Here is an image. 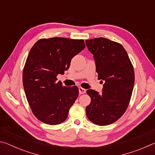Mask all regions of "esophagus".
Returning <instances> with one entry per match:
<instances>
[{"label":"esophagus","instance_id":"34e87169","mask_svg":"<svg viewBox=\"0 0 155 155\" xmlns=\"http://www.w3.org/2000/svg\"><path fill=\"white\" fill-rule=\"evenodd\" d=\"M78 90H79V94H85L86 92V90L85 89H84L83 87H80L79 88H78Z\"/></svg>","mask_w":155,"mask_h":155}]
</instances>
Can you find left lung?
Wrapping results in <instances>:
<instances>
[{
    "mask_svg": "<svg viewBox=\"0 0 155 155\" xmlns=\"http://www.w3.org/2000/svg\"><path fill=\"white\" fill-rule=\"evenodd\" d=\"M95 60L98 79L105 81L103 92L88 90L91 103L86 107L88 119L106 126L116 122L127 110L135 82L134 69L121 44L104 38L86 40Z\"/></svg>",
    "mask_w": 155,
    "mask_h": 155,
    "instance_id": "obj_1",
    "label": "left lung"
}]
</instances>
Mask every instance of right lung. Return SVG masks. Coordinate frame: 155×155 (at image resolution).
I'll return each instance as SVG.
<instances>
[{"label":"right lung","mask_w":155,"mask_h":155,"mask_svg":"<svg viewBox=\"0 0 155 155\" xmlns=\"http://www.w3.org/2000/svg\"><path fill=\"white\" fill-rule=\"evenodd\" d=\"M85 47L83 40L52 38L41 39L30 50L23 69V86L33 114L41 122L57 125L66 120L78 88L63 86L57 76L64 74Z\"/></svg>","instance_id":"right-lung-1"}]
</instances>
